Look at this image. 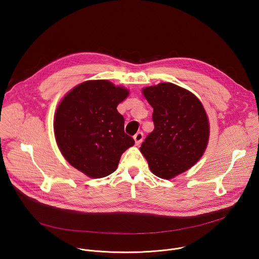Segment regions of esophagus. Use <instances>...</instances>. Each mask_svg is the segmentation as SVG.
Segmentation results:
<instances>
[{"mask_svg":"<svg viewBox=\"0 0 259 259\" xmlns=\"http://www.w3.org/2000/svg\"><path fill=\"white\" fill-rule=\"evenodd\" d=\"M133 138H134L135 144H136V145H139V144L141 143L142 139H143V134H142V132H137V133L133 136Z\"/></svg>","mask_w":259,"mask_h":259,"instance_id":"obj_1","label":"esophagus"}]
</instances>
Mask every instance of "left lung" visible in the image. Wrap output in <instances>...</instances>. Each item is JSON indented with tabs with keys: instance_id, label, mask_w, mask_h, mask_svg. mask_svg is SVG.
<instances>
[{
	"instance_id": "obj_1",
	"label": "left lung",
	"mask_w": 259,
	"mask_h": 259,
	"mask_svg": "<svg viewBox=\"0 0 259 259\" xmlns=\"http://www.w3.org/2000/svg\"><path fill=\"white\" fill-rule=\"evenodd\" d=\"M142 94L154 108L155 129L139 150L151 171L169 180L204 155L210 135L208 116L195 94L172 83L145 87Z\"/></svg>"
}]
</instances>
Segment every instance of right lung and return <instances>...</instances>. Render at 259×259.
Returning a JSON list of instances; mask_svg holds the SVG:
<instances>
[{
    "label": "right lung",
    "instance_id": "obj_1",
    "mask_svg": "<svg viewBox=\"0 0 259 259\" xmlns=\"http://www.w3.org/2000/svg\"><path fill=\"white\" fill-rule=\"evenodd\" d=\"M129 90L107 80H90L73 87L57 105L54 135L64 159L91 178L117 170L122 154L134 144L124 132L117 106Z\"/></svg>",
    "mask_w": 259,
    "mask_h": 259
}]
</instances>
